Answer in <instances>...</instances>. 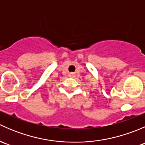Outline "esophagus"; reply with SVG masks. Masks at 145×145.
I'll use <instances>...</instances> for the list:
<instances>
[{
	"label": "esophagus",
	"instance_id": "1",
	"mask_svg": "<svg viewBox=\"0 0 145 145\" xmlns=\"http://www.w3.org/2000/svg\"><path fill=\"white\" fill-rule=\"evenodd\" d=\"M69 77H74V76H75V74H74V73H73V72L69 73Z\"/></svg>",
	"mask_w": 145,
	"mask_h": 145
}]
</instances>
